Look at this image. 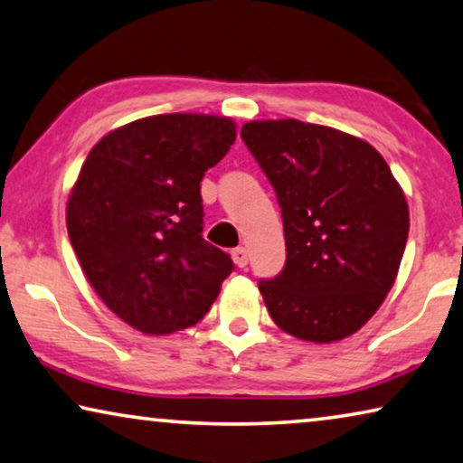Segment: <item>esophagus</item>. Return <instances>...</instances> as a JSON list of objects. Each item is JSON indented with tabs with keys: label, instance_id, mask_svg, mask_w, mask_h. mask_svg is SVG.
<instances>
[{
	"label": "esophagus",
	"instance_id": "34e87169",
	"mask_svg": "<svg viewBox=\"0 0 463 463\" xmlns=\"http://www.w3.org/2000/svg\"><path fill=\"white\" fill-rule=\"evenodd\" d=\"M232 260L239 268H245L250 264V251H247L245 247H237V250H232Z\"/></svg>",
	"mask_w": 463,
	"mask_h": 463
}]
</instances>
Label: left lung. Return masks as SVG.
I'll return each instance as SVG.
<instances>
[{"label": "left lung", "mask_w": 463, "mask_h": 463, "mask_svg": "<svg viewBox=\"0 0 463 463\" xmlns=\"http://www.w3.org/2000/svg\"><path fill=\"white\" fill-rule=\"evenodd\" d=\"M241 137L279 199L287 261L258 282L272 320L309 343L368 322L391 291L410 210L384 157L357 137L301 120H255Z\"/></svg>", "instance_id": "obj_1"}]
</instances>
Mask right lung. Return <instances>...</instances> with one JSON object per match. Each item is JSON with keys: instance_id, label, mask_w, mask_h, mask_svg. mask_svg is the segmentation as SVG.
Returning a JSON list of instances; mask_svg holds the SVG:
<instances>
[{"instance_id": "right-lung-1", "label": "right lung", "mask_w": 463, "mask_h": 463, "mask_svg": "<svg viewBox=\"0 0 463 463\" xmlns=\"http://www.w3.org/2000/svg\"><path fill=\"white\" fill-rule=\"evenodd\" d=\"M231 118L160 114L89 151L66 208L72 250L101 301L145 335L189 328L234 270L203 239L202 178L229 154Z\"/></svg>"}]
</instances>
